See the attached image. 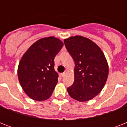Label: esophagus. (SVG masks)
I'll use <instances>...</instances> for the list:
<instances>
[{"mask_svg": "<svg viewBox=\"0 0 127 127\" xmlns=\"http://www.w3.org/2000/svg\"><path fill=\"white\" fill-rule=\"evenodd\" d=\"M64 75H65V72H63V73L60 74V76H61V77H63V76H64Z\"/></svg>", "mask_w": 127, "mask_h": 127, "instance_id": "34e87169", "label": "esophagus"}]
</instances>
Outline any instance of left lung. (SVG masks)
Segmentation results:
<instances>
[{
  "label": "left lung",
  "instance_id": "1",
  "mask_svg": "<svg viewBox=\"0 0 127 127\" xmlns=\"http://www.w3.org/2000/svg\"><path fill=\"white\" fill-rule=\"evenodd\" d=\"M64 43L75 63L74 81L68 93L78 101L90 100L101 92L108 77L106 58L96 44L84 37H70Z\"/></svg>",
  "mask_w": 127,
  "mask_h": 127
}]
</instances>
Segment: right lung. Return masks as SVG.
I'll return each instance as SVG.
<instances>
[{
  "instance_id": "add662e5",
  "label": "right lung",
  "mask_w": 127,
  "mask_h": 127,
  "mask_svg": "<svg viewBox=\"0 0 127 127\" xmlns=\"http://www.w3.org/2000/svg\"><path fill=\"white\" fill-rule=\"evenodd\" d=\"M63 47L55 37L39 39L27 50L21 59L18 76L24 92L31 99L44 101L51 96L58 82L54 59Z\"/></svg>"
}]
</instances>
